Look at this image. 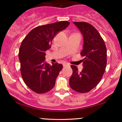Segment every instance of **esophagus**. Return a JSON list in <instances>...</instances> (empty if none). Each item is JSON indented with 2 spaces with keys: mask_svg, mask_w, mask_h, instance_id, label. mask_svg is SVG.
Wrapping results in <instances>:
<instances>
[{
  "mask_svg": "<svg viewBox=\"0 0 122 122\" xmlns=\"http://www.w3.org/2000/svg\"><path fill=\"white\" fill-rule=\"evenodd\" d=\"M63 67H70V65L68 64H63Z\"/></svg>",
  "mask_w": 122,
  "mask_h": 122,
  "instance_id": "34e87169",
  "label": "esophagus"
}]
</instances>
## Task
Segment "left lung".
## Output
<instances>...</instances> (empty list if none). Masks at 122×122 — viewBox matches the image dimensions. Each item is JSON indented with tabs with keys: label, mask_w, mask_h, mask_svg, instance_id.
Segmentation results:
<instances>
[{
	"label": "left lung",
	"mask_w": 122,
	"mask_h": 122,
	"mask_svg": "<svg viewBox=\"0 0 122 122\" xmlns=\"http://www.w3.org/2000/svg\"><path fill=\"white\" fill-rule=\"evenodd\" d=\"M80 30L84 38L83 50L81 55L83 69L78 71L76 66H71L72 74L70 86L80 93H87L97 86L102 78L107 65V50L105 43L99 32L90 23L85 22H73Z\"/></svg>",
	"instance_id": "8db88e82"
}]
</instances>
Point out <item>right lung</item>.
<instances>
[{
	"mask_svg": "<svg viewBox=\"0 0 122 122\" xmlns=\"http://www.w3.org/2000/svg\"><path fill=\"white\" fill-rule=\"evenodd\" d=\"M68 21H61L33 29L23 39L19 51L20 73L23 80L30 89L38 94L47 93L54 87L55 80L62 70L61 64L45 62V51L51 48L54 36L67 28Z\"/></svg>",
	"mask_w": 122,
	"mask_h": 122,
	"instance_id": "right-lung-1",
	"label": "right lung"
}]
</instances>
